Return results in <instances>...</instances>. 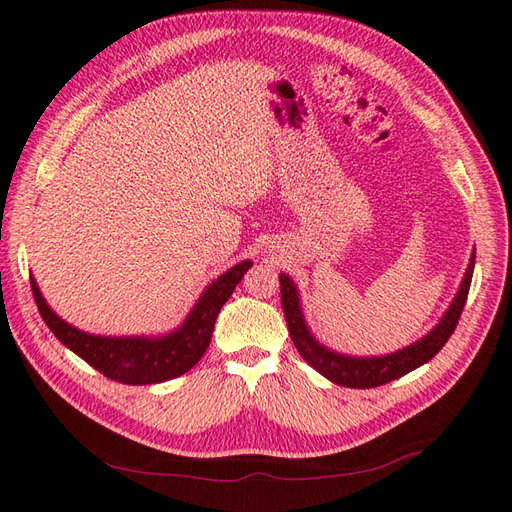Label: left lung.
<instances>
[{"label": "left lung", "instance_id": "8db88e82", "mask_svg": "<svg viewBox=\"0 0 512 512\" xmlns=\"http://www.w3.org/2000/svg\"><path fill=\"white\" fill-rule=\"evenodd\" d=\"M475 266V248L469 259V266L465 277L460 281V288L454 296V301L449 303L447 312L438 320L436 327L427 331L423 338L417 342L408 344L399 351H392L386 355H347L325 347L323 342H318L316 336L307 327V320L303 314L299 288L292 281L290 275L281 272V305L285 314V323H288V331L292 336V342L296 351L301 353V358L310 364L312 368L327 377L329 382L347 386V388H375L392 382V379L403 377L406 373L414 371V368L430 362L434 355L445 347L449 336L454 334L458 325V318L462 314V307L467 303L469 285L473 277Z\"/></svg>", "mask_w": 512, "mask_h": 512}]
</instances>
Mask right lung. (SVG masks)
I'll use <instances>...</instances> for the list:
<instances>
[{
    "label": "right lung",
    "mask_w": 512,
    "mask_h": 512,
    "mask_svg": "<svg viewBox=\"0 0 512 512\" xmlns=\"http://www.w3.org/2000/svg\"><path fill=\"white\" fill-rule=\"evenodd\" d=\"M253 266L251 259H244L227 272L211 281L200 294L196 305L189 310L185 320L168 334L159 336H95L74 325L65 323L58 316L39 290V283L30 275L32 294L37 301L39 314L50 327L52 334L61 340L69 351L91 364L109 379L128 386L161 384L168 379L187 373L202 355H205L213 325L229 301L235 285L242 281L246 270Z\"/></svg>",
    "instance_id": "add662e5"
}]
</instances>
